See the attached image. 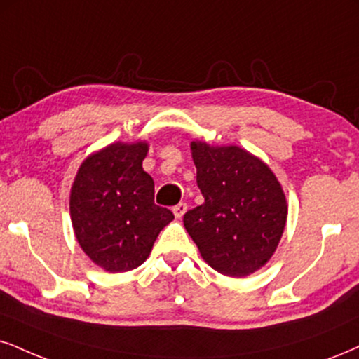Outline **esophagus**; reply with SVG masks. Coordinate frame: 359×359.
Masks as SVG:
<instances>
[{"instance_id": "obj_1", "label": "esophagus", "mask_w": 359, "mask_h": 359, "mask_svg": "<svg viewBox=\"0 0 359 359\" xmlns=\"http://www.w3.org/2000/svg\"><path fill=\"white\" fill-rule=\"evenodd\" d=\"M187 210H188L187 203H180V205H176L175 208H172V213H175L176 218L180 219V218H183L184 213H187Z\"/></svg>"}]
</instances>
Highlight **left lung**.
Listing matches in <instances>:
<instances>
[{
	"instance_id": "obj_1",
	"label": "left lung",
	"mask_w": 359,
	"mask_h": 359,
	"mask_svg": "<svg viewBox=\"0 0 359 359\" xmlns=\"http://www.w3.org/2000/svg\"><path fill=\"white\" fill-rule=\"evenodd\" d=\"M196 183L205 203L183 223L203 259L226 276L263 268L285 231L286 196L266 163L240 146L193 141Z\"/></svg>"
}]
</instances>
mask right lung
<instances>
[{
    "mask_svg": "<svg viewBox=\"0 0 359 359\" xmlns=\"http://www.w3.org/2000/svg\"><path fill=\"white\" fill-rule=\"evenodd\" d=\"M146 141L113 143L81 163L69 194L76 240L104 271L138 268L175 216L154 205L153 178L143 170Z\"/></svg>",
    "mask_w": 359,
    "mask_h": 359,
    "instance_id": "1",
    "label": "right lung"
}]
</instances>
